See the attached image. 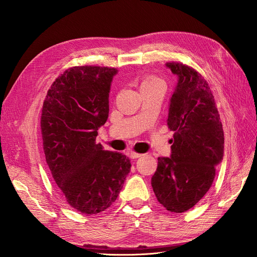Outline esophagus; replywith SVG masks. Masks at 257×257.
<instances>
[{"label": "esophagus", "mask_w": 257, "mask_h": 257, "mask_svg": "<svg viewBox=\"0 0 257 257\" xmlns=\"http://www.w3.org/2000/svg\"><path fill=\"white\" fill-rule=\"evenodd\" d=\"M128 155H130L131 159H137V158H141L143 154H142V153H137V152H135V151H131V152L128 153Z\"/></svg>", "instance_id": "esophagus-1"}]
</instances>
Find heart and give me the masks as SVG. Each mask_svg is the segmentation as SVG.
<instances>
[{
    "instance_id": "obj_1",
    "label": "heart",
    "mask_w": 257,
    "mask_h": 257,
    "mask_svg": "<svg viewBox=\"0 0 257 257\" xmlns=\"http://www.w3.org/2000/svg\"><path fill=\"white\" fill-rule=\"evenodd\" d=\"M158 84H164V81L154 75H147L142 80V89L147 87H153V85Z\"/></svg>"
}]
</instances>
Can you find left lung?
<instances>
[{
    "label": "left lung",
    "mask_w": 257,
    "mask_h": 257,
    "mask_svg": "<svg viewBox=\"0 0 257 257\" xmlns=\"http://www.w3.org/2000/svg\"><path fill=\"white\" fill-rule=\"evenodd\" d=\"M166 66L179 77L167 124L175 132L172 157L159 158L151 184L159 203L174 213L195 206L211 188L223 160L224 132L214 97L196 69L180 62Z\"/></svg>",
    "instance_id": "left-lung-1"
}]
</instances>
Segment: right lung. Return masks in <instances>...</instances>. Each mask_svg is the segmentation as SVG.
Returning <instances> with one entry per match:
<instances>
[{"label":"right lung","mask_w":257,"mask_h":257,"mask_svg":"<svg viewBox=\"0 0 257 257\" xmlns=\"http://www.w3.org/2000/svg\"><path fill=\"white\" fill-rule=\"evenodd\" d=\"M116 72L108 66L69 67L53 81L43 104L46 162L66 203L85 215L109 208L131 170L126 155L96 144Z\"/></svg>","instance_id":"right-lung-1"}]
</instances>
